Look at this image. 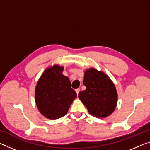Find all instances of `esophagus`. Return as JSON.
Here are the masks:
<instances>
[{
	"mask_svg": "<svg viewBox=\"0 0 150 150\" xmlns=\"http://www.w3.org/2000/svg\"><path fill=\"white\" fill-rule=\"evenodd\" d=\"M75 91H76V93H77V95H78V94L80 92V88H77V89L75 90Z\"/></svg>",
	"mask_w": 150,
	"mask_h": 150,
	"instance_id": "34e87169",
	"label": "esophagus"
}]
</instances>
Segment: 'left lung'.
<instances>
[{
  "label": "left lung",
  "instance_id": "left-lung-1",
  "mask_svg": "<svg viewBox=\"0 0 150 150\" xmlns=\"http://www.w3.org/2000/svg\"><path fill=\"white\" fill-rule=\"evenodd\" d=\"M85 91L79 93V98L89 114L96 118H106L115 111L118 93L115 84L105 73L95 68L85 71Z\"/></svg>",
  "mask_w": 150,
  "mask_h": 150
}]
</instances>
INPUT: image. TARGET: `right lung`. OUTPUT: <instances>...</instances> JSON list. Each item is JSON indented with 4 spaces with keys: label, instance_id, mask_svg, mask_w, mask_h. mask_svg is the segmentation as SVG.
Wrapping results in <instances>:
<instances>
[{
    "label": "right lung",
    "instance_id": "add662e5",
    "mask_svg": "<svg viewBox=\"0 0 150 150\" xmlns=\"http://www.w3.org/2000/svg\"><path fill=\"white\" fill-rule=\"evenodd\" d=\"M63 66L54 65L40 76L35 89V101L40 112L55 120L67 113L77 93L71 87L69 78L63 75Z\"/></svg>",
    "mask_w": 150,
    "mask_h": 150
}]
</instances>
